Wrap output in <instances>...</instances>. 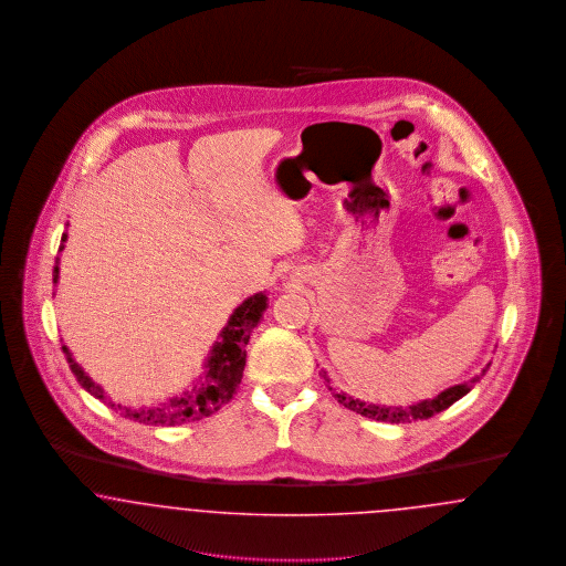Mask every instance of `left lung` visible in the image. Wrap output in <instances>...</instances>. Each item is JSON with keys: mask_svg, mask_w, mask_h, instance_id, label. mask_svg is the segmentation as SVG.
<instances>
[{"mask_svg": "<svg viewBox=\"0 0 566 566\" xmlns=\"http://www.w3.org/2000/svg\"><path fill=\"white\" fill-rule=\"evenodd\" d=\"M485 371H488V367L482 371V376H484ZM478 379L480 377H473L471 381H464V384H458V386L443 390L434 399L409 405V407H397V405H388L386 407V405L365 403V401L352 399L346 392H333V397L344 407H348V409L365 416V418L379 420V422H390V424H407V422H416V420H427V418H431L434 413L448 409L450 405L457 403L458 399H462L475 386ZM328 390H333V388L328 386Z\"/></svg>", "mask_w": 566, "mask_h": 566, "instance_id": "1", "label": "left lung"}]
</instances>
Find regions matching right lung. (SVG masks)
<instances>
[{"label":"right lung","mask_w":566,"mask_h":566,"mask_svg":"<svg viewBox=\"0 0 566 566\" xmlns=\"http://www.w3.org/2000/svg\"><path fill=\"white\" fill-rule=\"evenodd\" d=\"M67 235H61V245L59 252L65 248ZM59 263V259H56ZM59 280V265H54L53 282ZM268 307V296L263 293L245 298L242 305L231 314L227 326L220 331V339L212 346V352L206 360V371L199 376V384H195L190 390H185L180 397L169 399L167 403L157 405V407H125L109 401L106 392L82 371L81 365L74 360L72 352L67 346H63V354L70 363L72 374L78 379L82 388L91 392L95 399L118 409L120 416L139 422V424H150V427H176V424H187L201 420L206 416H212L222 405L227 403L235 388L240 386L245 367V346L250 342L252 328L263 318V312Z\"/></svg>","instance_id":"right-lung-1"}]
</instances>
